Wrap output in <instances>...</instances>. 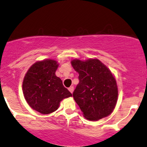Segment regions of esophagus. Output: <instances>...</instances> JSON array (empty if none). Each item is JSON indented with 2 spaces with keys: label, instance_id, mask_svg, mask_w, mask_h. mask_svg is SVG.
<instances>
[{
  "label": "esophagus",
  "instance_id": "1",
  "mask_svg": "<svg viewBox=\"0 0 147 147\" xmlns=\"http://www.w3.org/2000/svg\"><path fill=\"white\" fill-rule=\"evenodd\" d=\"M68 90H69V91H70V92H71V93H72V92H73V91H74V87L73 86H70L68 88Z\"/></svg>",
  "mask_w": 147,
  "mask_h": 147
}]
</instances>
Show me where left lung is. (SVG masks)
Returning <instances> with one entry per match:
<instances>
[{
	"label": "left lung",
	"mask_w": 147,
	"mask_h": 147,
	"mask_svg": "<svg viewBox=\"0 0 147 147\" xmlns=\"http://www.w3.org/2000/svg\"><path fill=\"white\" fill-rule=\"evenodd\" d=\"M79 73V83L73 97L88 120L97 121L108 117L115 108L118 88L112 72L98 59L71 61Z\"/></svg>",
	"instance_id": "obj_1"
}]
</instances>
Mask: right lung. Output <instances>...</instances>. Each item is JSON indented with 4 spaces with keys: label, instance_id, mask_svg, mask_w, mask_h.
<instances>
[{
    "label": "right lung",
    "instance_id": "obj_1",
    "mask_svg": "<svg viewBox=\"0 0 147 147\" xmlns=\"http://www.w3.org/2000/svg\"><path fill=\"white\" fill-rule=\"evenodd\" d=\"M58 67V62L52 59L38 61L30 67L23 78L22 89L25 100L33 110L41 114L55 112L63 99L72 96L55 75Z\"/></svg>",
    "mask_w": 147,
    "mask_h": 147
}]
</instances>
